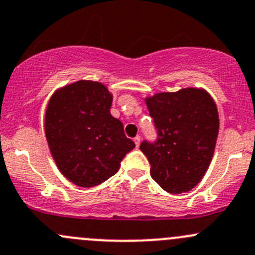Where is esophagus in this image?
<instances>
[{"mask_svg": "<svg viewBox=\"0 0 255 255\" xmlns=\"http://www.w3.org/2000/svg\"><path fill=\"white\" fill-rule=\"evenodd\" d=\"M133 140H134L135 146H137V148H138V146H139V143H140V137H139V135H137V137H134V139H133Z\"/></svg>", "mask_w": 255, "mask_h": 255, "instance_id": "34e87169", "label": "esophagus"}]
</instances>
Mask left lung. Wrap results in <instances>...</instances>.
<instances>
[{
    "instance_id": "1",
    "label": "left lung",
    "mask_w": 255,
    "mask_h": 255,
    "mask_svg": "<svg viewBox=\"0 0 255 255\" xmlns=\"http://www.w3.org/2000/svg\"><path fill=\"white\" fill-rule=\"evenodd\" d=\"M158 138L140 150L154 181L170 194L194 189L210 166L220 128L215 101L206 90L187 87L145 99Z\"/></svg>"
}]
</instances>
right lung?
<instances>
[{
	"label": "right lung",
	"mask_w": 255,
	"mask_h": 255,
	"mask_svg": "<svg viewBox=\"0 0 255 255\" xmlns=\"http://www.w3.org/2000/svg\"><path fill=\"white\" fill-rule=\"evenodd\" d=\"M112 99L101 82L80 80L56 90L48 102L49 149L60 173L78 186L106 181L135 146L110 112Z\"/></svg>",
	"instance_id": "right-lung-1"
}]
</instances>
